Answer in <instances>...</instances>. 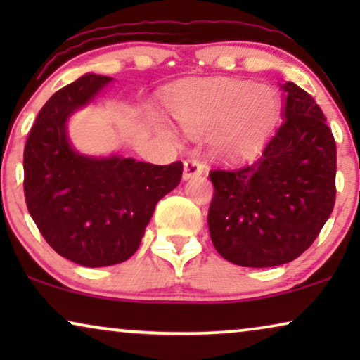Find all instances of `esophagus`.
Instances as JSON below:
<instances>
[{"label": "esophagus", "instance_id": "1", "mask_svg": "<svg viewBox=\"0 0 360 360\" xmlns=\"http://www.w3.org/2000/svg\"><path fill=\"white\" fill-rule=\"evenodd\" d=\"M205 172V165L196 159V157H190L184 162V179H193V176H198Z\"/></svg>", "mask_w": 360, "mask_h": 360}]
</instances>
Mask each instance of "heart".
Wrapping results in <instances>:
<instances>
[{
	"instance_id": "b5f03b06",
	"label": "heart",
	"mask_w": 360,
	"mask_h": 360,
	"mask_svg": "<svg viewBox=\"0 0 360 360\" xmlns=\"http://www.w3.org/2000/svg\"><path fill=\"white\" fill-rule=\"evenodd\" d=\"M280 110L274 88L239 80L186 83L169 98V111L181 129H211L216 155L238 159L254 152L272 129Z\"/></svg>"
}]
</instances>
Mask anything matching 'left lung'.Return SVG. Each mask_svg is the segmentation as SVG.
Masks as SVG:
<instances>
[{
  "label": "left lung",
  "mask_w": 360,
  "mask_h": 360,
  "mask_svg": "<svg viewBox=\"0 0 360 360\" xmlns=\"http://www.w3.org/2000/svg\"><path fill=\"white\" fill-rule=\"evenodd\" d=\"M283 122L262 154L213 169L208 228L214 249L243 267L300 257L321 233L336 201V141L314 98L288 82Z\"/></svg>",
  "instance_id": "obj_1"
}]
</instances>
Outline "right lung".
<instances>
[{
  "label": "right lung",
  "mask_w": 360,
  "mask_h": 360,
  "mask_svg": "<svg viewBox=\"0 0 360 360\" xmlns=\"http://www.w3.org/2000/svg\"><path fill=\"white\" fill-rule=\"evenodd\" d=\"M88 75L63 86L39 111L24 146V196L47 244L72 262L106 267L139 248L157 201L181 180L184 165L82 155L65 122L110 82Z\"/></svg>",
  "instance_id": "1"
}]
</instances>
